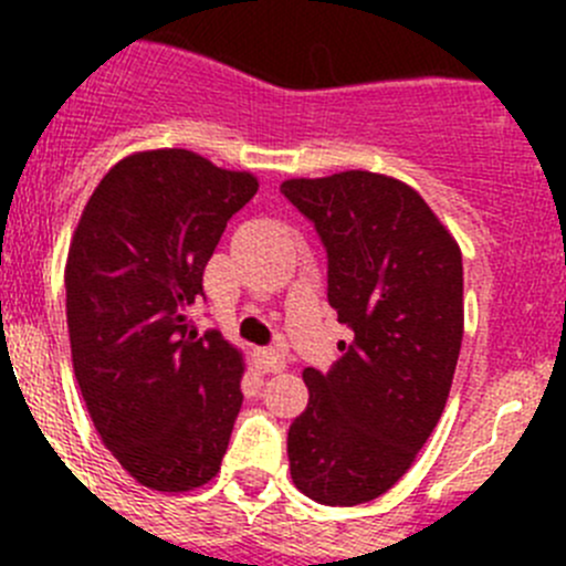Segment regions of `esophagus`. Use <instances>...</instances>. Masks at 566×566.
Returning a JSON list of instances; mask_svg holds the SVG:
<instances>
[{"label": "esophagus", "instance_id": "obj_1", "mask_svg": "<svg viewBox=\"0 0 566 566\" xmlns=\"http://www.w3.org/2000/svg\"><path fill=\"white\" fill-rule=\"evenodd\" d=\"M256 364H260L262 373H282L287 367V358L279 350H256Z\"/></svg>", "mask_w": 566, "mask_h": 566}]
</instances>
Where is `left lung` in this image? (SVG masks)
<instances>
[{
    "instance_id": "obj_1",
    "label": "left lung",
    "mask_w": 566,
    "mask_h": 566,
    "mask_svg": "<svg viewBox=\"0 0 566 566\" xmlns=\"http://www.w3.org/2000/svg\"><path fill=\"white\" fill-rule=\"evenodd\" d=\"M282 193L328 251V304L356 334L304 369L310 405L290 424L295 488L356 506L391 490L436 430L462 345V254L410 186L347 169L293 177Z\"/></svg>"
}]
</instances>
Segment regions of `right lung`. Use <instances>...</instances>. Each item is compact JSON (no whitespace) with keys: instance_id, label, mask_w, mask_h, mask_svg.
Masks as SVG:
<instances>
[{"instance_id":"add662e5","label":"right lung","mask_w":566,"mask_h":566,"mask_svg":"<svg viewBox=\"0 0 566 566\" xmlns=\"http://www.w3.org/2000/svg\"><path fill=\"white\" fill-rule=\"evenodd\" d=\"M180 147L114 164L87 199L65 265L76 384L101 441L158 493H188L219 473L243 394V353L199 336L188 306L227 221L256 193Z\"/></svg>"}]
</instances>
